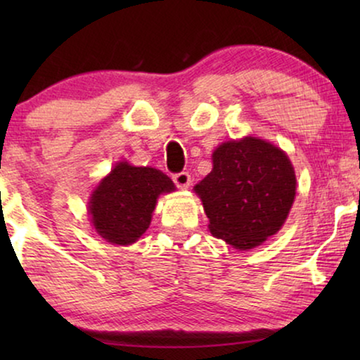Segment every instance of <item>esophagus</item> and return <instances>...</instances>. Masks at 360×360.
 Returning <instances> with one entry per match:
<instances>
[{"instance_id":"obj_1","label":"esophagus","mask_w":360,"mask_h":360,"mask_svg":"<svg viewBox=\"0 0 360 360\" xmlns=\"http://www.w3.org/2000/svg\"><path fill=\"white\" fill-rule=\"evenodd\" d=\"M172 179H174V184L179 186V188H188L191 184V176L188 172H179V174H175Z\"/></svg>"}]
</instances>
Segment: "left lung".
<instances>
[{
    "mask_svg": "<svg viewBox=\"0 0 360 360\" xmlns=\"http://www.w3.org/2000/svg\"><path fill=\"white\" fill-rule=\"evenodd\" d=\"M295 190L297 179L287 154L255 137L219 146L213 170L195 186L211 234L243 250L282 228Z\"/></svg>",
    "mask_w": 360,
    "mask_h": 360,
    "instance_id": "obj_1",
    "label": "left lung"
}]
</instances>
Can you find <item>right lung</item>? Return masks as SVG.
I'll return each instance as SVG.
<instances>
[{"instance_id": "right-lung-1", "label": "right lung", "mask_w": 360, "mask_h": 360, "mask_svg": "<svg viewBox=\"0 0 360 360\" xmlns=\"http://www.w3.org/2000/svg\"><path fill=\"white\" fill-rule=\"evenodd\" d=\"M172 190L174 181L160 170L121 162L93 191L91 223L108 243H136L149 228L157 196Z\"/></svg>"}]
</instances>
